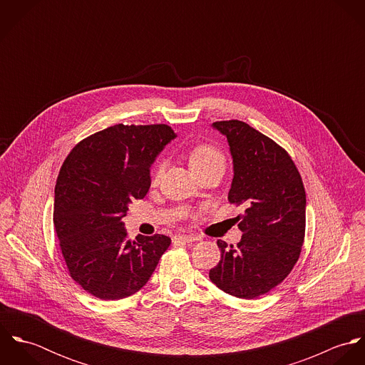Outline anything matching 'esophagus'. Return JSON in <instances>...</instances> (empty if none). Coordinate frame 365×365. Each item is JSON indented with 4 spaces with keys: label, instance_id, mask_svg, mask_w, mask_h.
<instances>
[{
    "label": "esophagus",
    "instance_id": "obj_1",
    "mask_svg": "<svg viewBox=\"0 0 365 365\" xmlns=\"http://www.w3.org/2000/svg\"><path fill=\"white\" fill-rule=\"evenodd\" d=\"M200 240L198 236L195 235H178V236H174L173 237V242L177 243V242H185V243H191V242H197Z\"/></svg>",
    "mask_w": 365,
    "mask_h": 365
}]
</instances>
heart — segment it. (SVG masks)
<instances>
[{
    "mask_svg": "<svg viewBox=\"0 0 365 365\" xmlns=\"http://www.w3.org/2000/svg\"><path fill=\"white\" fill-rule=\"evenodd\" d=\"M188 165L194 173L202 171V170H209V168H216L219 171H223L225 168V157L222 152L210 145H198L192 148L188 155ZM164 173V165L158 164L155 174H153V184H157Z\"/></svg>",
    "mask_w": 365,
    "mask_h": 365,
    "instance_id": "b5f03b06",
    "label": "heart"
}]
</instances>
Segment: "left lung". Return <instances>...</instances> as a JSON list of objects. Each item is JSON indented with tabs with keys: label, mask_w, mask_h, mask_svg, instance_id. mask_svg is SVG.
Listing matches in <instances>:
<instances>
[{
	"label": "left lung",
	"mask_w": 365,
	"mask_h": 365,
	"mask_svg": "<svg viewBox=\"0 0 365 365\" xmlns=\"http://www.w3.org/2000/svg\"><path fill=\"white\" fill-rule=\"evenodd\" d=\"M212 128L226 136L233 163L227 200L245 213L237 216L240 242L217 240L220 261L209 278L229 295L255 299L282 282L299 259L305 188L288 153L250 125L222 120Z\"/></svg>",
	"instance_id": "left-lung-1"
}]
</instances>
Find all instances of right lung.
<instances>
[{
    "instance_id": "add662e5",
    "label": "right lung",
    "mask_w": 365,
    "mask_h": 365,
    "mask_svg": "<svg viewBox=\"0 0 365 365\" xmlns=\"http://www.w3.org/2000/svg\"><path fill=\"white\" fill-rule=\"evenodd\" d=\"M177 138L167 125H115L80 142L54 188L53 222L71 278L88 294L118 301L146 285L171 239H126L122 219L150 188V171Z\"/></svg>"
}]
</instances>
